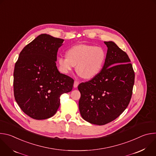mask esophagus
Returning <instances> with one entry per match:
<instances>
[{"label":"esophagus","instance_id":"esophagus-1","mask_svg":"<svg viewBox=\"0 0 156 156\" xmlns=\"http://www.w3.org/2000/svg\"><path fill=\"white\" fill-rule=\"evenodd\" d=\"M80 84L79 81H76V80H75V82H74V84H73L74 87H77V86H78V84Z\"/></svg>","mask_w":156,"mask_h":156}]
</instances>
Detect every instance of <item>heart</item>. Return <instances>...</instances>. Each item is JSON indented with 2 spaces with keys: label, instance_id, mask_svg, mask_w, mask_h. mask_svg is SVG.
<instances>
[{
  "label": "heart",
  "instance_id": "heart-1",
  "mask_svg": "<svg viewBox=\"0 0 156 156\" xmlns=\"http://www.w3.org/2000/svg\"><path fill=\"white\" fill-rule=\"evenodd\" d=\"M105 60V53L102 48L80 44L70 48L66 56H59L57 62L63 73H69L76 66V71L80 76L91 79L100 73Z\"/></svg>",
  "mask_w": 156,
  "mask_h": 156
}]
</instances>
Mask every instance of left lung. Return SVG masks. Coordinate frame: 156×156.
Instances as JSON below:
<instances>
[{"instance_id": "obj_1", "label": "left lung", "mask_w": 156, "mask_h": 156, "mask_svg": "<svg viewBox=\"0 0 156 156\" xmlns=\"http://www.w3.org/2000/svg\"><path fill=\"white\" fill-rule=\"evenodd\" d=\"M104 43L108 49L101 71L78 86L82 118L98 125L110 123L122 114L129 103L135 83V72L127 54L112 41Z\"/></svg>"}]
</instances>
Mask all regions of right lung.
I'll list each match as a JSON object with an SVG mask.
<instances>
[{"label": "right lung", "mask_w": 156, "mask_h": 156, "mask_svg": "<svg viewBox=\"0 0 156 156\" xmlns=\"http://www.w3.org/2000/svg\"><path fill=\"white\" fill-rule=\"evenodd\" d=\"M63 39L42 34L23 49L15 63L13 91L23 112L36 120L52 117L60 97L72 90L74 80L60 73L56 66Z\"/></svg>", "instance_id": "obj_1"}]
</instances>
